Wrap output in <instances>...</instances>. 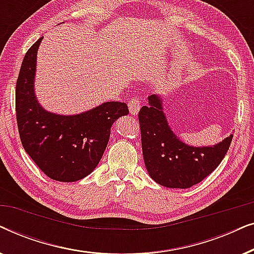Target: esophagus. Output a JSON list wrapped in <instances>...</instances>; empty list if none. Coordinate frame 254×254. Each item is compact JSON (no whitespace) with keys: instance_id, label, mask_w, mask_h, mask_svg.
Masks as SVG:
<instances>
[{"instance_id":"1","label":"esophagus","mask_w":254,"mask_h":254,"mask_svg":"<svg viewBox=\"0 0 254 254\" xmlns=\"http://www.w3.org/2000/svg\"><path fill=\"white\" fill-rule=\"evenodd\" d=\"M128 107H129V112L130 114H135L138 113V111H140V107H141V100L138 98L137 96H134L131 97L129 102H128Z\"/></svg>"}]
</instances>
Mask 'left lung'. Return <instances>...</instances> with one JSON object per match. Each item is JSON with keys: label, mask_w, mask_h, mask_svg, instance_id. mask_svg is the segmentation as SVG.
Listing matches in <instances>:
<instances>
[{"label": "left lung", "mask_w": 254, "mask_h": 254, "mask_svg": "<svg viewBox=\"0 0 254 254\" xmlns=\"http://www.w3.org/2000/svg\"><path fill=\"white\" fill-rule=\"evenodd\" d=\"M138 112L142 152L151 179L170 189H190L210 175L229 150L232 136L209 147H193L180 140L168 124L162 98L148 97Z\"/></svg>", "instance_id": "8db88e82"}]
</instances>
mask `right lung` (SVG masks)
<instances>
[{"mask_svg":"<svg viewBox=\"0 0 254 254\" xmlns=\"http://www.w3.org/2000/svg\"><path fill=\"white\" fill-rule=\"evenodd\" d=\"M43 37L26 52L16 84L20 141L38 168L53 180L72 183L90 175L109 143L111 127L129 113L121 102H106L75 116L48 112L34 93L37 53Z\"/></svg>","mask_w":254,"mask_h":254,"instance_id":"add662e5","label":"right lung"}]
</instances>
